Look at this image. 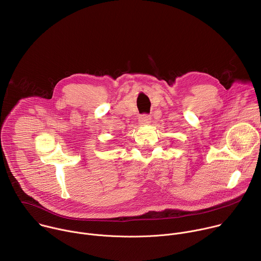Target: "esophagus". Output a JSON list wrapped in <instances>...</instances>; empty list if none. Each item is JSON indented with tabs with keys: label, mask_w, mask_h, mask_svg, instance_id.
Masks as SVG:
<instances>
[{
	"label": "esophagus",
	"mask_w": 261,
	"mask_h": 261,
	"mask_svg": "<svg viewBox=\"0 0 261 261\" xmlns=\"http://www.w3.org/2000/svg\"><path fill=\"white\" fill-rule=\"evenodd\" d=\"M138 120H139V123L141 125H147V124H150V122H151V117L148 115H141Z\"/></svg>",
	"instance_id": "1"
}]
</instances>
